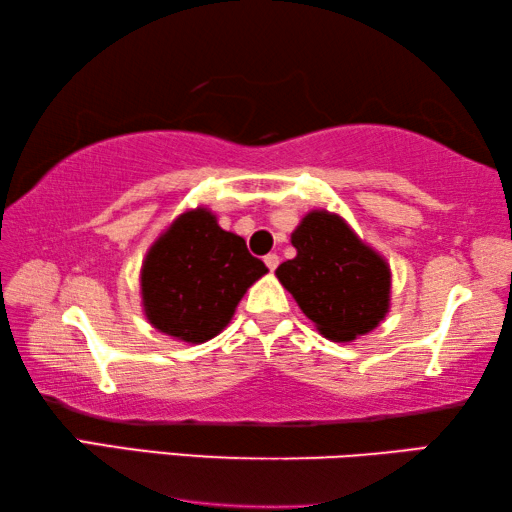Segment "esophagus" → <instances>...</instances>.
Here are the masks:
<instances>
[{
	"label": "esophagus",
	"instance_id": "1",
	"mask_svg": "<svg viewBox=\"0 0 512 512\" xmlns=\"http://www.w3.org/2000/svg\"><path fill=\"white\" fill-rule=\"evenodd\" d=\"M265 265H267V270L274 272L276 267H279V256H276V254H267V256H265Z\"/></svg>",
	"mask_w": 512,
	"mask_h": 512
}]
</instances>
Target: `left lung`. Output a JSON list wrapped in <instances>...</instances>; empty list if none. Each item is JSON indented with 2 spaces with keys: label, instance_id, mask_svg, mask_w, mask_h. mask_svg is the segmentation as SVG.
I'll use <instances>...</instances> for the list:
<instances>
[{
  "label": "left lung",
  "instance_id": "left-lung-1",
  "mask_svg": "<svg viewBox=\"0 0 512 512\" xmlns=\"http://www.w3.org/2000/svg\"><path fill=\"white\" fill-rule=\"evenodd\" d=\"M292 247L297 256L276 276L324 338L349 342L379 326L390 308V267L340 215L311 211Z\"/></svg>",
  "mask_w": 512,
  "mask_h": 512
}]
</instances>
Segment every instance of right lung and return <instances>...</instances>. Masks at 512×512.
Returning a JSON list of instances; mask_svg holds the SVG:
<instances>
[{
  "mask_svg": "<svg viewBox=\"0 0 512 512\" xmlns=\"http://www.w3.org/2000/svg\"><path fill=\"white\" fill-rule=\"evenodd\" d=\"M267 272L245 240L224 231L208 208L181 213L149 247L140 272L149 324L199 345L215 338L247 288Z\"/></svg>",
  "mask_w": 512,
  "mask_h": 512,
  "instance_id": "obj_1",
  "label": "right lung"
}]
</instances>
